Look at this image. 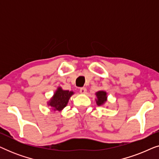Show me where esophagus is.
<instances>
[{
    "label": "esophagus",
    "mask_w": 159,
    "mask_h": 159,
    "mask_svg": "<svg viewBox=\"0 0 159 159\" xmlns=\"http://www.w3.org/2000/svg\"><path fill=\"white\" fill-rule=\"evenodd\" d=\"M80 92L81 94H86L87 93V89L85 88H81L80 90Z\"/></svg>",
    "instance_id": "esophagus-1"
}]
</instances>
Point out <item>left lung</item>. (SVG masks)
Listing matches in <instances>:
<instances>
[{"label": "left lung", "instance_id": "1", "mask_svg": "<svg viewBox=\"0 0 159 159\" xmlns=\"http://www.w3.org/2000/svg\"><path fill=\"white\" fill-rule=\"evenodd\" d=\"M97 98L95 99L97 105L98 106H103L106 101H107V93L106 91L100 90L95 93Z\"/></svg>", "mask_w": 159, "mask_h": 159}]
</instances>
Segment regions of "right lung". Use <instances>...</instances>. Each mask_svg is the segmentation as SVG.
Wrapping results in <instances>:
<instances>
[{"label": "right lung", "instance_id": "obj_1", "mask_svg": "<svg viewBox=\"0 0 159 159\" xmlns=\"http://www.w3.org/2000/svg\"><path fill=\"white\" fill-rule=\"evenodd\" d=\"M74 93H75L73 91L64 90L61 87H58L54 93L53 97L48 102V106H50L54 111H61L67 106L69 99Z\"/></svg>", "mask_w": 159, "mask_h": 159}]
</instances>
